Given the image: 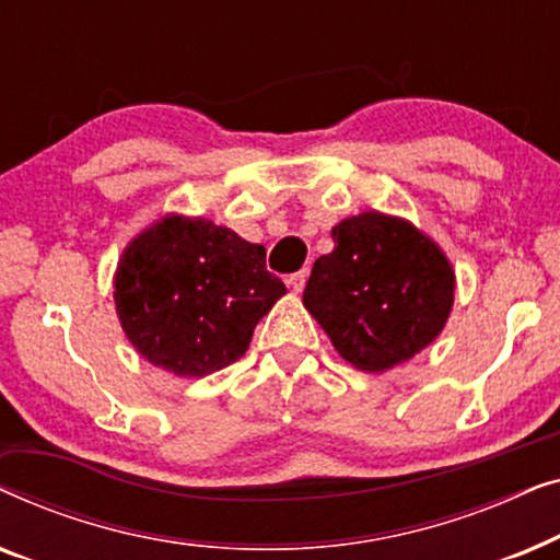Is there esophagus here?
I'll list each match as a JSON object with an SVG mask.
<instances>
[{"label":"esophagus","instance_id":"1","mask_svg":"<svg viewBox=\"0 0 560 560\" xmlns=\"http://www.w3.org/2000/svg\"><path fill=\"white\" fill-rule=\"evenodd\" d=\"M305 278H308V272H305V270H301V272L290 275V278H288L285 282H288V288H290V290H293V293H301V290L305 288Z\"/></svg>","mask_w":560,"mask_h":560}]
</instances>
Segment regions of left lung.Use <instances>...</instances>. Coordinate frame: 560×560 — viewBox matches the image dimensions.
<instances>
[{
	"label": "left lung",
	"instance_id": "obj_1",
	"mask_svg": "<svg viewBox=\"0 0 560 560\" xmlns=\"http://www.w3.org/2000/svg\"><path fill=\"white\" fill-rule=\"evenodd\" d=\"M303 305L334 349L362 372H387L439 339L454 308L446 252L402 217L362 211L331 229Z\"/></svg>",
	"mask_w": 560,
	"mask_h": 560
}]
</instances>
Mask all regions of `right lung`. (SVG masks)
I'll return each mask as SVG.
<instances>
[{"label": "right lung", "mask_w": 560, "mask_h": 560, "mask_svg": "<svg viewBox=\"0 0 560 560\" xmlns=\"http://www.w3.org/2000/svg\"><path fill=\"white\" fill-rule=\"evenodd\" d=\"M288 290L265 247L203 217L165 213L121 252L114 308L137 354L175 377H206L249 349Z\"/></svg>", "instance_id": "right-lung-1"}]
</instances>
